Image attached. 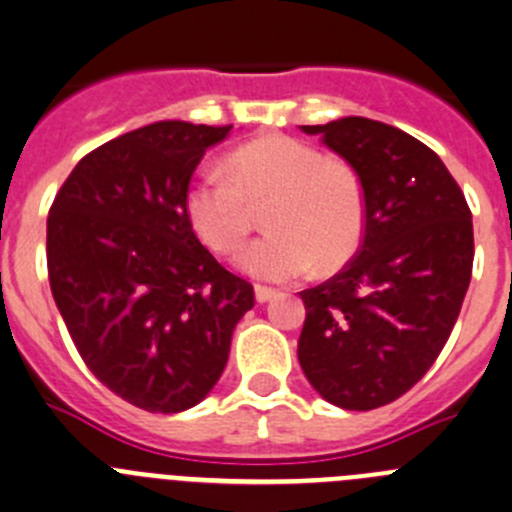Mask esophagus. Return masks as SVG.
<instances>
[{
  "label": "esophagus",
  "mask_w": 512,
  "mask_h": 512,
  "mask_svg": "<svg viewBox=\"0 0 512 512\" xmlns=\"http://www.w3.org/2000/svg\"><path fill=\"white\" fill-rule=\"evenodd\" d=\"M277 295L275 287H267V285H255V300L257 302H267Z\"/></svg>",
  "instance_id": "34e87169"
}]
</instances>
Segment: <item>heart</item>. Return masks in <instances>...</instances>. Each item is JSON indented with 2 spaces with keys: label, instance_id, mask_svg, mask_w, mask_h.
<instances>
[{
  "label": "heart",
  "instance_id": "b5f03b06",
  "mask_svg": "<svg viewBox=\"0 0 512 512\" xmlns=\"http://www.w3.org/2000/svg\"><path fill=\"white\" fill-rule=\"evenodd\" d=\"M272 232L247 247L242 270L260 280H290L312 265L340 270L365 235V192L345 162L292 137H262L230 152L225 172L192 180L185 212L195 235L217 255H235L255 227V207Z\"/></svg>",
  "mask_w": 512,
  "mask_h": 512
}]
</instances>
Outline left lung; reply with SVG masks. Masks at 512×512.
Masks as SVG:
<instances>
[{
    "label": "left lung",
    "mask_w": 512,
    "mask_h": 512,
    "mask_svg": "<svg viewBox=\"0 0 512 512\" xmlns=\"http://www.w3.org/2000/svg\"><path fill=\"white\" fill-rule=\"evenodd\" d=\"M360 177L365 235L357 255L302 290L297 357L312 388L345 410L408 393L438 360L473 275V215L438 155L367 117L305 124Z\"/></svg>",
    "instance_id": "obj_1"
}]
</instances>
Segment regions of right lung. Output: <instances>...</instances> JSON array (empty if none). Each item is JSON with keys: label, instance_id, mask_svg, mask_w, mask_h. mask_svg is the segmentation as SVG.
<instances>
[{"label": "right lung", "instance_id": "right-lung-1", "mask_svg": "<svg viewBox=\"0 0 512 512\" xmlns=\"http://www.w3.org/2000/svg\"><path fill=\"white\" fill-rule=\"evenodd\" d=\"M227 127L155 122L77 162L49 207L54 302L84 365L147 413H182L220 380L255 290L197 240L192 172Z\"/></svg>", "mask_w": 512, "mask_h": 512}]
</instances>
